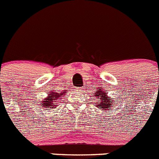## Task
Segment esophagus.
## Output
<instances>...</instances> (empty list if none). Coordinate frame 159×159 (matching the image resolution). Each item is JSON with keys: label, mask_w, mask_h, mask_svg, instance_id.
<instances>
[{"label": "esophagus", "mask_w": 159, "mask_h": 159, "mask_svg": "<svg viewBox=\"0 0 159 159\" xmlns=\"http://www.w3.org/2000/svg\"><path fill=\"white\" fill-rule=\"evenodd\" d=\"M81 89H82V88H81V89H77V90H79L80 91V90H81Z\"/></svg>", "instance_id": "34e87169"}]
</instances>
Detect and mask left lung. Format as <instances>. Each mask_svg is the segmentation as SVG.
<instances>
[{"label": "left lung", "instance_id": "left-lung-1", "mask_svg": "<svg viewBox=\"0 0 159 159\" xmlns=\"http://www.w3.org/2000/svg\"><path fill=\"white\" fill-rule=\"evenodd\" d=\"M107 92L105 91H102V89L100 90H96V93L95 94V96L97 98H99L98 100V104H97V106L98 109H101L102 110H110L112 106V98L107 96Z\"/></svg>", "mask_w": 159, "mask_h": 159}]
</instances>
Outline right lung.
Wrapping results in <instances>:
<instances>
[{
  "label": "right lung",
  "mask_w": 159,
  "mask_h": 159,
  "mask_svg": "<svg viewBox=\"0 0 159 159\" xmlns=\"http://www.w3.org/2000/svg\"><path fill=\"white\" fill-rule=\"evenodd\" d=\"M64 93H57V92H53L52 93H50L49 95V96L47 97V99H43V101H42V105L43 106V108H50V109H51L52 108H54V105H53V102H56L57 100L59 99V98H61V95Z\"/></svg>",
  "instance_id": "add662e5"
}]
</instances>
